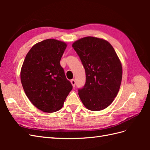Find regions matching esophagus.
I'll return each mask as SVG.
<instances>
[{
	"instance_id": "1",
	"label": "esophagus",
	"mask_w": 150,
	"mask_h": 150,
	"mask_svg": "<svg viewBox=\"0 0 150 150\" xmlns=\"http://www.w3.org/2000/svg\"><path fill=\"white\" fill-rule=\"evenodd\" d=\"M71 84L72 85V86L74 88L75 87V85H76V81L74 79H71Z\"/></svg>"
}]
</instances>
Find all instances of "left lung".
Instances as JSON below:
<instances>
[{
    "instance_id": "obj_1",
    "label": "left lung",
    "mask_w": 150,
    "mask_h": 150,
    "mask_svg": "<svg viewBox=\"0 0 150 150\" xmlns=\"http://www.w3.org/2000/svg\"><path fill=\"white\" fill-rule=\"evenodd\" d=\"M72 47L79 56L86 72V83L78 94L89 110L101 111L116 97L121 83L122 65L114 48L103 39L86 37Z\"/></svg>"
}]
</instances>
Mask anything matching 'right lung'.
<instances>
[{
    "label": "right lung",
    "instance_id": "add662e5",
    "mask_svg": "<svg viewBox=\"0 0 150 150\" xmlns=\"http://www.w3.org/2000/svg\"><path fill=\"white\" fill-rule=\"evenodd\" d=\"M66 47L56 39L42 40L32 47L22 64L21 80L26 96L44 112L61 110L72 89L60 64Z\"/></svg>",
    "mask_w": 150,
    "mask_h": 150
}]
</instances>
